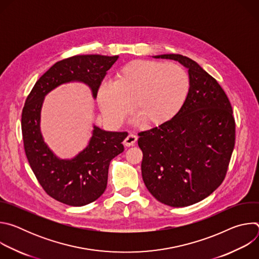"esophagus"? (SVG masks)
I'll use <instances>...</instances> for the list:
<instances>
[{
  "label": "esophagus",
  "instance_id": "1",
  "mask_svg": "<svg viewBox=\"0 0 259 259\" xmlns=\"http://www.w3.org/2000/svg\"><path fill=\"white\" fill-rule=\"evenodd\" d=\"M136 141H137V136L134 135V134H132V133H130V134H128V136L125 138L124 144H125L126 146H132V145L135 144Z\"/></svg>",
  "mask_w": 259,
  "mask_h": 259
}]
</instances>
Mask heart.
Segmentation results:
<instances>
[{
	"instance_id": "heart-1",
	"label": "heart",
	"mask_w": 259,
	"mask_h": 259,
	"mask_svg": "<svg viewBox=\"0 0 259 259\" xmlns=\"http://www.w3.org/2000/svg\"><path fill=\"white\" fill-rule=\"evenodd\" d=\"M191 78L182 66L155 60H133L124 64L117 80H104L98 103L104 119L118 127L131 110L133 100L138 120L160 125L173 119L186 103Z\"/></svg>"
}]
</instances>
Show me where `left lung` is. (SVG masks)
Wrapping results in <instances>:
<instances>
[{"label": "left lung", "mask_w": 259, "mask_h": 259, "mask_svg": "<svg viewBox=\"0 0 259 259\" xmlns=\"http://www.w3.org/2000/svg\"><path fill=\"white\" fill-rule=\"evenodd\" d=\"M154 57L189 68L191 91L173 119L138 133L142 179L159 202L186 207L210 196L226 177L236 139L233 108L217 81L193 59Z\"/></svg>", "instance_id": "left-lung-1"}]
</instances>
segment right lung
<instances>
[{
    "label": "right lung",
    "mask_w": 259,
    "mask_h": 259,
    "mask_svg": "<svg viewBox=\"0 0 259 259\" xmlns=\"http://www.w3.org/2000/svg\"><path fill=\"white\" fill-rule=\"evenodd\" d=\"M119 58L98 54L76 55L52 65L36 81L28 94L21 115V130L26 158L44 191L69 206H84L105 191L109 163L123 153L127 132H108L96 126L80 154L71 160L57 158L45 143L41 129V109L45 96L68 82L88 85L94 98L106 71Z\"/></svg>",
    "instance_id": "add662e5"
}]
</instances>
